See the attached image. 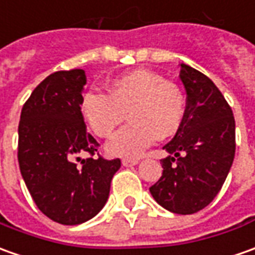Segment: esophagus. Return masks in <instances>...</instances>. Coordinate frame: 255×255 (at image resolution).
Returning a JSON list of instances; mask_svg holds the SVG:
<instances>
[{"label": "esophagus", "instance_id": "1", "mask_svg": "<svg viewBox=\"0 0 255 255\" xmlns=\"http://www.w3.org/2000/svg\"><path fill=\"white\" fill-rule=\"evenodd\" d=\"M135 164H138V159H123V166L126 167H132Z\"/></svg>", "mask_w": 255, "mask_h": 255}]
</instances>
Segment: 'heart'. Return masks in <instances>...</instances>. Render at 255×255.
Here are the masks:
<instances>
[{
	"label": "heart",
	"mask_w": 255,
	"mask_h": 255,
	"mask_svg": "<svg viewBox=\"0 0 255 255\" xmlns=\"http://www.w3.org/2000/svg\"><path fill=\"white\" fill-rule=\"evenodd\" d=\"M186 98L177 85L146 69H136L114 79L109 95L85 92L81 112L98 136L112 135L128 116L127 126L107 142L110 155L136 157L159 139L177 132L186 117Z\"/></svg>",
	"instance_id": "1"
}]
</instances>
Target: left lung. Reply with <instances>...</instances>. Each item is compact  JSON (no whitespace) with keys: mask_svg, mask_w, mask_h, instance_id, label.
<instances>
[{"mask_svg":"<svg viewBox=\"0 0 255 255\" xmlns=\"http://www.w3.org/2000/svg\"><path fill=\"white\" fill-rule=\"evenodd\" d=\"M187 92L186 117L163 149V173L149 191L173 214L191 215L209 205L229 174L236 150L233 112L216 85L202 72L180 64Z\"/></svg>","mask_w":255,"mask_h":255,"instance_id":"left-lung-1","label":"left lung"}]
</instances>
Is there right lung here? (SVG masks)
<instances>
[{
    "mask_svg": "<svg viewBox=\"0 0 255 255\" xmlns=\"http://www.w3.org/2000/svg\"><path fill=\"white\" fill-rule=\"evenodd\" d=\"M85 84L84 69L48 75L26 100L19 121L22 177L37 208L61 225H79L96 216L121 166L120 159L92 157L99 143L86 131L81 112ZM84 153L91 157L81 159Z\"/></svg>",
    "mask_w": 255,
    "mask_h": 255,
    "instance_id": "1",
    "label": "right lung"
}]
</instances>
